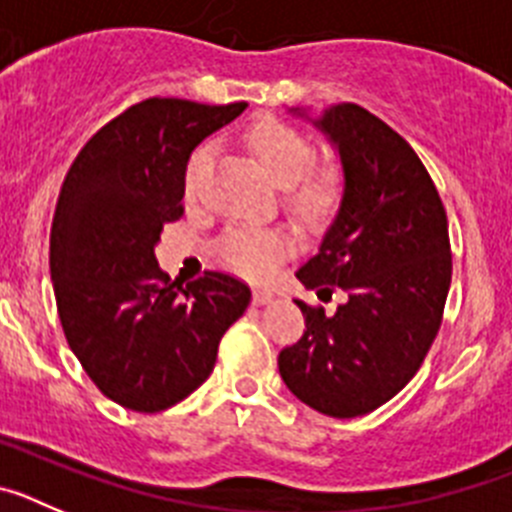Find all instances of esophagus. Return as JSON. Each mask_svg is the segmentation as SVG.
Listing matches in <instances>:
<instances>
[{
    "mask_svg": "<svg viewBox=\"0 0 512 512\" xmlns=\"http://www.w3.org/2000/svg\"><path fill=\"white\" fill-rule=\"evenodd\" d=\"M271 300H274V292H269V289H253V305H269Z\"/></svg>",
    "mask_w": 512,
    "mask_h": 512,
    "instance_id": "34e87169",
    "label": "esophagus"
}]
</instances>
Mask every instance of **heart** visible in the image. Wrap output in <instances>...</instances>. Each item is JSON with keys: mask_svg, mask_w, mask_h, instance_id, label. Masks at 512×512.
<instances>
[{"mask_svg": "<svg viewBox=\"0 0 512 512\" xmlns=\"http://www.w3.org/2000/svg\"><path fill=\"white\" fill-rule=\"evenodd\" d=\"M248 146L256 153L269 176L279 187L287 189V200L292 210L305 223H325L338 202H341V179L333 171H315L307 174L315 161V148L300 130L289 128L279 120L259 122L248 135ZM217 146L212 140L200 143L184 166V197L194 202L205 192L215 169ZM217 251L225 264L248 279H264L277 269L279 261L289 256L292 243L279 230L230 228L225 230Z\"/></svg>", "mask_w": 512, "mask_h": 512, "instance_id": "b5f03b06", "label": "heart"}]
</instances>
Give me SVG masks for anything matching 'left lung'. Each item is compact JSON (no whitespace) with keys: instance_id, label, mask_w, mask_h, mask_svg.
Masks as SVG:
<instances>
[{"instance_id":"1","label":"left lung","mask_w":512,"mask_h":512,"mask_svg":"<svg viewBox=\"0 0 512 512\" xmlns=\"http://www.w3.org/2000/svg\"><path fill=\"white\" fill-rule=\"evenodd\" d=\"M312 125L341 158L343 194L297 279L318 295L343 289L348 300L333 315L297 300L307 330L279 354V374L312 410L356 418L415 377L441 328L451 287L449 220L418 153L387 122L343 102Z\"/></svg>"}]
</instances>
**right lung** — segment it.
Returning <instances> with one entry per match:
<instances>
[{"instance_id":"add662e5","label":"right lung","mask_w":512,"mask_h":512,"mask_svg":"<svg viewBox=\"0 0 512 512\" xmlns=\"http://www.w3.org/2000/svg\"><path fill=\"white\" fill-rule=\"evenodd\" d=\"M246 107L133 104L92 135L63 179L51 228L58 318L84 372L122 408L161 413L192 395L251 302V289L223 271L184 289L153 253L184 212L187 158Z\"/></svg>"}]
</instances>
